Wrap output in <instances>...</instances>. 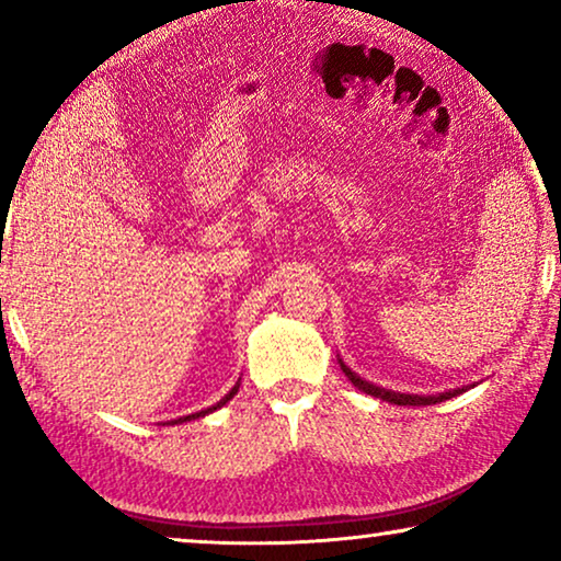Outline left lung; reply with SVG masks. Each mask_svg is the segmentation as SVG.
Instances as JSON below:
<instances>
[{
	"mask_svg": "<svg viewBox=\"0 0 561 561\" xmlns=\"http://www.w3.org/2000/svg\"><path fill=\"white\" fill-rule=\"evenodd\" d=\"M342 370L357 390H363V393H367V396H375V398H380V401H388V403H396V405H434V403L449 401V398H455L465 390V388H459V390H449V393H439V396H409V393H396V390H386V388L373 386V382H367V380L359 378V375L352 373L344 363H342Z\"/></svg>",
	"mask_w": 561,
	"mask_h": 561,
	"instance_id": "left-lung-1",
	"label": "left lung"
}]
</instances>
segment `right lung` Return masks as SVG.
Returning <instances> with one entry per match:
<instances>
[{
  "instance_id": "1",
  "label": "right lung",
  "mask_w": 561,
  "mask_h": 561,
  "mask_svg": "<svg viewBox=\"0 0 561 561\" xmlns=\"http://www.w3.org/2000/svg\"><path fill=\"white\" fill-rule=\"evenodd\" d=\"M237 388H240V386H234L232 390H229V396H225V398H221V401H219L217 405H211V409H206V411H198V413H191V416H183V419H179V421H173V424H181V421H191V419L206 416V413H211V411H217V409H221V405H225V403L229 401V398H232V396L237 393Z\"/></svg>"
}]
</instances>
